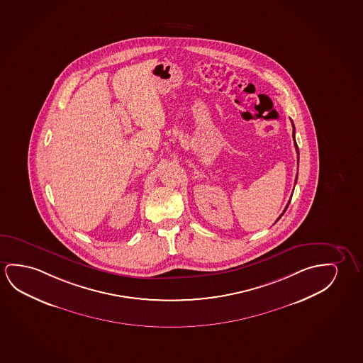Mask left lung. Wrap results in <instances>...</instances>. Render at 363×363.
I'll return each mask as SVG.
<instances>
[{
	"label": "left lung",
	"instance_id": "left-lung-1",
	"mask_svg": "<svg viewBox=\"0 0 363 363\" xmlns=\"http://www.w3.org/2000/svg\"><path fill=\"white\" fill-rule=\"evenodd\" d=\"M292 126H294V122H292ZM294 147H296V151H297V155H298V146H297V143H296V140H294ZM296 182H297V176H296ZM291 199H292V196H291ZM289 202H291V200L289 201V203H287V206H286V208H284V213L286 212V210H287V207H289ZM284 213L282 215L279 216V218H277V221H279V218L284 216ZM276 221V222H277Z\"/></svg>",
	"mask_w": 363,
	"mask_h": 363
}]
</instances>
